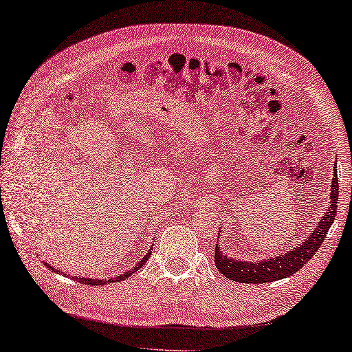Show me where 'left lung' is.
Here are the masks:
<instances>
[{"label": "left lung", "instance_id": "left-lung-1", "mask_svg": "<svg viewBox=\"0 0 352 352\" xmlns=\"http://www.w3.org/2000/svg\"><path fill=\"white\" fill-rule=\"evenodd\" d=\"M336 167L333 168L334 176L331 179V194H330V204L325 215L316 226L315 231L306 239V241L294 248V251H288L284 255L275 256V258L264 260L260 263H248L228 258L219 251V248H215V264L217 269L231 280L242 282V284H264V282H273L284 279L287 276L294 275L303 265L309 261L315 252L320 250L322 245L327 231L331 227L334 217H336L338 209V197H339V184H338V173Z\"/></svg>", "mask_w": 352, "mask_h": 352}]
</instances>
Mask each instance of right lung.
I'll return each mask as SVG.
<instances>
[{
    "label": "right lung",
    "instance_id": "right-lung-1",
    "mask_svg": "<svg viewBox=\"0 0 352 352\" xmlns=\"http://www.w3.org/2000/svg\"><path fill=\"white\" fill-rule=\"evenodd\" d=\"M152 251V250H151ZM149 255H151V252L144 256V258L142 260V261H139L137 263L134 267L131 269V270H126V272H124L121 276H116V278H113V279H91V278H77V276H73V279L74 280H77V282H80V284H85V285H107V284H113V282H119V280H124V279H126L128 276H131L134 272H137L139 270L142 265L146 263V260L149 258ZM47 265V264H46ZM47 267L50 269V270H54V267L52 265H47ZM58 272V270H56Z\"/></svg>",
    "mask_w": 352,
    "mask_h": 352
}]
</instances>
